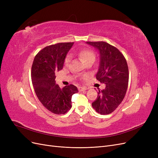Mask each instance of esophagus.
Returning a JSON list of instances; mask_svg holds the SVG:
<instances>
[{
    "instance_id": "obj_1",
    "label": "esophagus",
    "mask_w": 158,
    "mask_h": 158,
    "mask_svg": "<svg viewBox=\"0 0 158 158\" xmlns=\"http://www.w3.org/2000/svg\"><path fill=\"white\" fill-rule=\"evenodd\" d=\"M86 89H87V88L85 87H79L78 88V90L80 91V92H84V91H85Z\"/></svg>"
}]
</instances>
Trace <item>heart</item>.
<instances>
[{"label": "heart", "mask_w": 158, "mask_h": 158, "mask_svg": "<svg viewBox=\"0 0 158 158\" xmlns=\"http://www.w3.org/2000/svg\"><path fill=\"white\" fill-rule=\"evenodd\" d=\"M78 56H80V58L84 62V63L89 60H95L94 53L92 51L88 50V49H83L82 51H80L78 52ZM70 59L71 57L70 55H67L66 56L65 60H64L65 64H68L70 63Z\"/></svg>", "instance_id": "1"}]
</instances>
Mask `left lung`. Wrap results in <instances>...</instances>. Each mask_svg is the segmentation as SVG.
<instances>
[{
  "label": "left lung",
  "mask_w": 158,
  "mask_h": 158,
  "mask_svg": "<svg viewBox=\"0 0 158 158\" xmlns=\"http://www.w3.org/2000/svg\"><path fill=\"white\" fill-rule=\"evenodd\" d=\"M86 44L98 51L99 64L95 76L98 81L106 84V88L98 89L97 99L92 106L97 113L108 114L118 107L125 96L129 77L127 60L119 50L106 42Z\"/></svg>",
  "instance_id": "8db88e82"
}]
</instances>
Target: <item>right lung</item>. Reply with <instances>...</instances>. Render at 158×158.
Returning <instances> with one entry per match:
<instances>
[{"label":"right lung","instance_id":"add662e5","mask_svg":"<svg viewBox=\"0 0 158 158\" xmlns=\"http://www.w3.org/2000/svg\"><path fill=\"white\" fill-rule=\"evenodd\" d=\"M73 44L59 43L45 47L36 55L31 66V81L37 97L47 110L56 114L69 111L72 95L78 92L73 84L60 88L55 83V73L63 69Z\"/></svg>","mask_w":158,"mask_h":158}]
</instances>
